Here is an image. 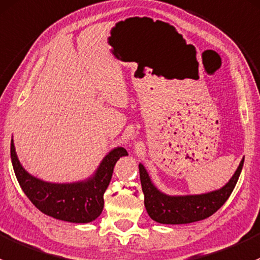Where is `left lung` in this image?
Returning <instances> with one entry per match:
<instances>
[{
  "label": "left lung",
  "mask_w": 260,
  "mask_h": 260,
  "mask_svg": "<svg viewBox=\"0 0 260 260\" xmlns=\"http://www.w3.org/2000/svg\"><path fill=\"white\" fill-rule=\"evenodd\" d=\"M244 157L223 188L199 195H167L152 184L148 171L139 164L144 204L152 220L160 224H188L209 218L228 200L242 173Z\"/></svg>",
  "instance_id": "1"
}]
</instances>
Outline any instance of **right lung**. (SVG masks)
<instances>
[{
  "mask_svg": "<svg viewBox=\"0 0 260 260\" xmlns=\"http://www.w3.org/2000/svg\"><path fill=\"white\" fill-rule=\"evenodd\" d=\"M127 155L124 148L112 149L103 159L98 170L86 180L76 183H49L27 173L18 160L11 140V160L18 184L32 204L46 215L70 221L90 223L104 209V192L110 184L117 160Z\"/></svg>",
  "mask_w": 260,
  "mask_h": 260,
  "instance_id": "add662e5",
  "label": "right lung"
}]
</instances>
